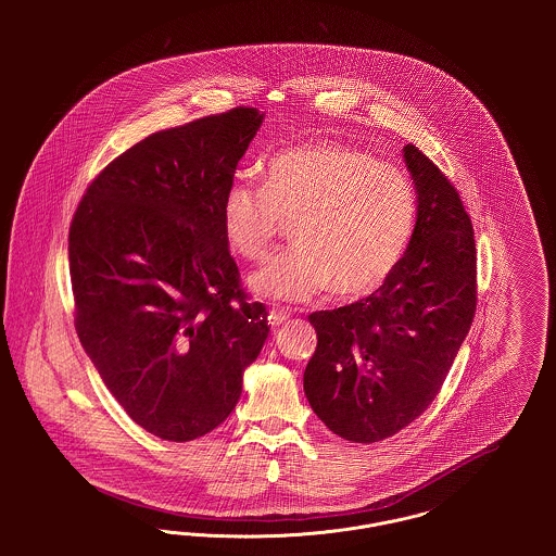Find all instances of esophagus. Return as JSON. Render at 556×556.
Masks as SVG:
<instances>
[{
    "mask_svg": "<svg viewBox=\"0 0 556 556\" xmlns=\"http://www.w3.org/2000/svg\"><path fill=\"white\" fill-rule=\"evenodd\" d=\"M288 318H290V313H288L286 308H273V311L268 313V320H270V325H273V327L283 325Z\"/></svg>",
    "mask_w": 556,
    "mask_h": 556,
    "instance_id": "esophagus-1",
    "label": "esophagus"
}]
</instances>
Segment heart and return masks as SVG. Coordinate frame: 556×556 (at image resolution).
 Here are the masks:
<instances>
[{"mask_svg":"<svg viewBox=\"0 0 556 556\" xmlns=\"http://www.w3.org/2000/svg\"><path fill=\"white\" fill-rule=\"evenodd\" d=\"M286 220L293 245L250 277L268 300L304 302L333 286L342 298L379 290L417 225V193L392 164L344 143H306L268 160L265 184L238 177L223 200V233L243 261H261Z\"/></svg>","mask_w":556,"mask_h":556,"instance_id":"b5f03b06","label":"heart"}]
</instances>
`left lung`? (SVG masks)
Segmentation results:
<instances>
[{
  "instance_id": "left-lung-1",
  "label": "left lung",
  "mask_w": 556,
  "mask_h": 556,
  "mask_svg": "<svg viewBox=\"0 0 556 556\" xmlns=\"http://www.w3.org/2000/svg\"><path fill=\"white\" fill-rule=\"evenodd\" d=\"M404 162L417 225L394 275L367 298L313 313L317 350L304 392L340 438L372 444L413 424L438 396L477 304L473 225L446 175L413 143Z\"/></svg>"
}]
</instances>
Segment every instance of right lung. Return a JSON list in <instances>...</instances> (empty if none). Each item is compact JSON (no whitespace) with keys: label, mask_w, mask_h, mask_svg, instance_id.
Returning <instances> with one entry per match:
<instances>
[{"label":"right lung","mask_w":556,"mask_h":556,"mask_svg":"<svg viewBox=\"0 0 556 556\" xmlns=\"http://www.w3.org/2000/svg\"><path fill=\"white\" fill-rule=\"evenodd\" d=\"M263 118L236 108L146 137L87 187L71 225L80 344L132 421L168 442L231 415L268 336L223 233L225 193Z\"/></svg>","instance_id":"right-lung-1"}]
</instances>
